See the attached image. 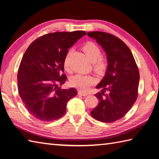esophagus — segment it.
<instances>
[{"label": "esophagus", "instance_id": "esophagus-1", "mask_svg": "<svg viewBox=\"0 0 159 159\" xmlns=\"http://www.w3.org/2000/svg\"><path fill=\"white\" fill-rule=\"evenodd\" d=\"M78 93H79V95L83 96H87V95H88V93H87L83 92H81V91H79V92H78Z\"/></svg>", "mask_w": 159, "mask_h": 159}]
</instances>
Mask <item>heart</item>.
I'll return each mask as SVG.
<instances>
[{"label": "heart", "mask_w": 159, "mask_h": 159, "mask_svg": "<svg viewBox=\"0 0 159 159\" xmlns=\"http://www.w3.org/2000/svg\"><path fill=\"white\" fill-rule=\"evenodd\" d=\"M83 50L87 58L93 63L94 70L99 73L104 72L106 70L108 66L107 59L105 57L101 56V50L96 43L93 42H87L83 45ZM69 57L70 52L67 53L63 62L64 67L67 71L70 70ZM95 79L90 75L76 74L70 79L71 85L82 91H86L91 85H93Z\"/></svg>", "instance_id": "b5f03b06"}]
</instances>
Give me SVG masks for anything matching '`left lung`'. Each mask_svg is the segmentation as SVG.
Wrapping results in <instances>:
<instances>
[{"label": "left lung", "mask_w": 159, "mask_h": 159, "mask_svg": "<svg viewBox=\"0 0 159 159\" xmlns=\"http://www.w3.org/2000/svg\"><path fill=\"white\" fill-rule=\"evenodd\" d=\"M87 35L102 46L108 61L105 75L96 86L102 88L95 95L99 102L91 115L102 122H113L123 117L135 102L139 69L130 50L120 39L101 31L88 32ZM106 90L108 93L104 94Z\"/></svg>", "instance_id": "obj_1"}]
</instances>
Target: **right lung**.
<instances>
[{
  "label": "right lung",
  "mask_w": 159,
  "mask_h": 159,
  "mask_svg": "<svg viewBox=\"0 0 159 159\" xmlns=\"http://www.w3.org/2000/svg\"><path fill=\"white\" fill-rule=\"evenodd\" d=\"M83 31L55 32L33 42L23 55L18 72V93L29 112L36 119L50 121L59 119L68 101L77 95L74 88L61 89L67 77L64 59Z\"/></svg>",
  "instance_id": "right-lung-1"
}]
</instances>
